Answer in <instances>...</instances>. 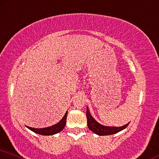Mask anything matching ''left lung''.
Returning <instances> with one entry per match:
<instances>
[{
    "instance_id": "obj_1",
    "label": "left lung",
    "mask_w": 159,
    "mask_h": 159,
    "mask_svg": "<svg viewBox=\"0 0 159 159\" xmlns=\"http://www.w3.org/2000/svg\"><path fill=\"white\" fill-rule=\"evenodd\" d=\"M86 117H87V123L88 126L89 128L90 131L96 134L99 136H107V135H111L116 134L119 131H122V130L125 129L128 125H129V123H127L123 126L116 127V126H106V125L100 124L98 123L95 119L93 117V116L90 114L88 107H87V112H86Z\"/></svg>"
}]
</instances>
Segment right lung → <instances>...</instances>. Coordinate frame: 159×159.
Segmentation results:
<instances>
[{
  "label": "right lung",
  "mask_w": 159,
  "mask_h": 159,
  "mask_svg": "<svg viewBox=\"0 0 159 159\" xmlns=\"http://www.w3.org/2000/svg\"><path fill=\"white\" fill-rule=\"evenodd\" d=\"M66 117H67V111L64 115V116L63 117V118L59 121L58 123L56 124L51 125V126L46 127V128H42V129H35V128L27 126L28 129H30V131H34V132L39 134L41 135H44V136H49V135H53L55 134L59 133L60 131H61L62 130L64 129L66 125Z\"/></svg>",
  "instance_id": "obj_1"
}]
</instances>
